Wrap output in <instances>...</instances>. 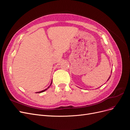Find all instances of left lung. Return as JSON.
Segmentation results:
<instances>
[{
    "mask_svg": "<svg viewBox=\"0 0 130 130\" xmlns=\"http://www.w3.org/2000/svg\"><path fill=\"white\" fill-rule=\"evenodd\" d=\"M109 78H110V76H109V78H108V80H109ZM108 80H107V81H108Z\"/></svg>",
    "mask_w": 130,
    "mask_h": 130,
    "instance_id": "obj_1",
    "label": "left lung"
}]
</instances>
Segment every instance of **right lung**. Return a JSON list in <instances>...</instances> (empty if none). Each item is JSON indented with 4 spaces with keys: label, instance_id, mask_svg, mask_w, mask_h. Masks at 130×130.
Returning a JSON list of instances; mask_svg holds the SVG:
<instances>
[{
    "label": "right lung",
    "instance_id": "1",
    "mask_svg": "<svg viewBox=\"0 0 130 130\" xmlns=\"http://www.w3.org/2000/svg\"><path fill=\"white\" fill-rule=\"evenodd\" d=\"M52 81H53V80L52 81V82H51V84H50V85L49 86V87L47 88H46L45 89H44V90H42V91H40V92H36V93H42V92H44V91H45V90H46V89H48L49 87H50V86L52 85Z\"/></svg>",
    "mask_w": 130,
    "mask_h": 130
}]
</instances>
